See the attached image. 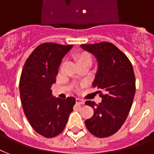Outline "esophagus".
<instances>
[{
  "instance_id": "1",
  "label": "esophagus",
  "mask_w": 154,
  "mask_h": 154,
  "mask_svg": "<svg viewBox=\"0 0 154 154\" xmlns=\"http://www.w3.org/2000/svg\"><path fill=\"white\" fill-rule=\"evenodd\" d=\"M76 102H77V104H79V105H84L85 104L84 100H82V99H80V98L76 99Z\"/></svg>"
}]
</instances>
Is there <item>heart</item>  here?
Instances as JSON below:
<instances>
[{
  "label": "heart",
  "instance_id": "heart-1",
  "mask_svg": "<svg viewBox=\"0 0 154 154\" xmlns=\"http://www.w3.org/2000/svg\"><path fill=\"white\" fill-rule=\"evenodd\" d=\"M91 61L92 62V57L91 56L89 55V53H81L78 57L77 59V62H82V61Z\"/></svg>",
  "mask_w": 154,
  "mask_h": 154
}]
</instances>
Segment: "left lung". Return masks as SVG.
<instances>
[{
  "label": "left lung",
  "instance_id": "obj_1",
  "mask_svg": "<svg viewBox=\"0 0 154 154\" xmlns=\"http://www.w3.org/2000/svg\"><path fill=\"white\" fill-rule=\"evenodd\" d=\"M81 47L97 60L98 69L93 86L101 89L98 92L102 98L99 104L85 101L94 113L85 123L94 136L107 137L119 130L131 109L136 91L133 65L125 54L109 42Z\"/></svg>",
  "mask_w": 154,
  "mask_h": 154
}]
</instances>
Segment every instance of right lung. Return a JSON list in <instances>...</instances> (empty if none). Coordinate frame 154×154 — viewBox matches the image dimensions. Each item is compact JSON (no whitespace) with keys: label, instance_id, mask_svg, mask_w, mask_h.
I'll return each instance as SVG.
<instances>
[{"label":"right lung","instance_id":"right-lung-1","mask_svg":"<svg viewBox=\"0 0 154 154\" xmlns=\"http://www.w3.org/2000/svg\"><path fill=\"white\" fill-rule=\"evenodd\" d=\"M72 45L43 43L25 61L20 78V94L25 116L37 134L51 138L64 130L76 99L54 97L52 85L56 82L62 58Z\"/></svg>","mask_w":154,"mask_h":154}]
</instances>
